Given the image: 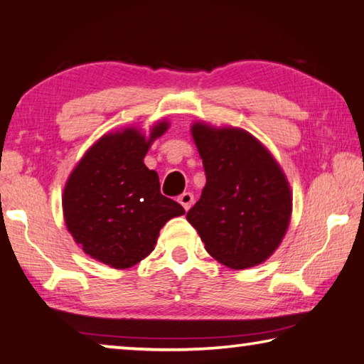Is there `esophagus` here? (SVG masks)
Wrapping results in <instances>:
<instances>
[{
	"label": "esophagus",
	"mask_w": 364,
	"mask_h": 364,
	"mask_svg": "<svg viewBox=\"0 0 364 364\" xmlns=\"http://www.w3.org/2000/svg\"><path fill=\"white\" fill-rule=\"evenodd\" d=\"M178 202L183 205L184 210H189L191 205L194 204V194L193 193H183L180 197H178Z\"/></svg>",
	"instance_id": "1"
}]
</instances>
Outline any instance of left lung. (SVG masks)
Here are the masks:
<instances>
[{"label": "left lung", "mask_w": 364, "mask_h": 364, "mask_svg": "<svg viewBox=\"0 0 364 364\" xmlns=\"http://www.w3.org/2000/svg\"><path fill=\"white\" fill-rule=\"evenodd\" d=\"M205 170L200 199L188 212L205 249L232 269L260 264L279 247L292 194L279 164L242 128L191 127Z\"/></svg>", "instance_id": "obj_1"}]
</instances>
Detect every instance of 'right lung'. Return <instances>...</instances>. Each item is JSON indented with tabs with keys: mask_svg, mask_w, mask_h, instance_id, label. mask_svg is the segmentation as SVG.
<instances>
[{
	"mask_svg": "<svg viewBox=\"0 0 364 364\" xmlns=\"http://www.w3.org/2000/svg\"><path fill=\"white\" fill-rule=\"evenodd\" d=\"M167 130L164 120L149 136L133 127L104 134L72 170L63 194L64 220L86 255L130 268L154 250L164 225L184 213L160 194L157 171L144 165L152 141Z\"/></svg>",
	"mask_w": 364,
	"mask_h": 364,
	"instance_id": "1",
	"label": "right lung"
}]
</instances>
